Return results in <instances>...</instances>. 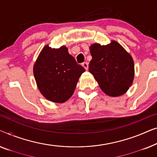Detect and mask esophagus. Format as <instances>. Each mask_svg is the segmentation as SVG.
Listing matches in <instances>:
<instances>
[{
  "mask_svg": "<svg viewBox=\"0 0 157 157\" xmlns=\"http://www.w3.org/2000/svg\"><path fill=\"white\" fill-rule=\"evenodd\" d=\"M82 65L83 66V67H85V69L86 70H88V63H83L82 64Z\"/></svg>",
  "mask_w": 157,
  "mask_h": 157,
  "instance_id": "1",
  "label": "esophagus"
}]
</instances>
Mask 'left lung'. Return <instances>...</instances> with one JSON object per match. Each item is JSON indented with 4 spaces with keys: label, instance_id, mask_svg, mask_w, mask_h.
Instances as JSON below:
<instances>
[{
    "label": "left lung",
    "instance_id": "8db88e82",
    "mask_svg": "<svg viewBox=\"0 0 157 157\" xmlns=\"http://www.w3.org/2000/svg\"><path fill=\"white\" fill-rule=\"evenodd\" d=\"M90 50L92 59L89 71L101 90L112 97L124 94L132 85L134 76L131 56L116 41L107 45L93 44Z\"/></svg>",
    "mask_w": 157,
    "mask_h": 157
}]
</instances>
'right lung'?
Returning <instances> with one entry per match:
<instances>
[{
  "label": "right lung",
  "instance_id": "1",
  "mask_svg": "<svg viewBox=\"0 0 157 157\" xmlns=\"http://www.w3.org/2000/svg\"><path fill=\"white\" fill-rule=\"evenodd\" d=\"M85 71L65 46L58 49L45 46L33 67L35 81L42 94L57 103L65 102L72 95L79 77Z\"/></svg>",
  "mask_w": 157,
  "mask_h": 157
}]
</instances>
